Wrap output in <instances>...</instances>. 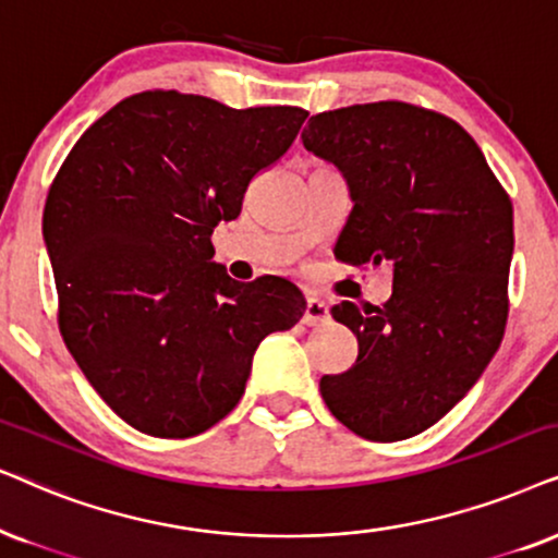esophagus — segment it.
Returning <instances> with one entry per match:
<instances>
[{"label":"esophagus","mask_w":558,"mask_h":558,"mask_svg":"<svg viewBox=\"0 0 558 558\" xmlns=\"http://www.w3.org/2000/svg\"><path fill=\"white\" fill-rule=\"evenodd\" d=\"M329 319V308L327 303L322 299H306V312H303V324H308V327H316V324H324Z\"/></svg>","instance_id":"1"}]
</instances>
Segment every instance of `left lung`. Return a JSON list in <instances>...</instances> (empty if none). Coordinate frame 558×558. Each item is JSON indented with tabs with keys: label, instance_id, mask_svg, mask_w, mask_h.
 <instances>
[{
	"label": "left lung",
	"instance_id": "left-lung-1",
	"mask_svg": "<svg viewBox=\"0 0 558 558\" xmlns=\"http://www.w3.org/2000/svg\"><path fill=\"white\" fill-rule=\"evenodd\" d=\"M301 138L350 185L335 255L393 270L384 306H331L357 337V361L322 376L319 391L355 435L407 440L466 397L502 342L512 203L476 141L417 105L319 112Z\"/></svg>",
	"mask_w": 558,
	"mask_h": 558
}]
</instances>
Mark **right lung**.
Listing matches in <instances>:
<instances>
[{"label":"right lung","mask_w":558,"mask_h":558,"mask_svg":"<svg viewBox=\"0 0 558 558\" xmlns=\"http://www.w3.org/2000/svg\"><path fill=\"white\" fill-rule=\"evenodd\" d=\"M306 116L141 92L92 123L56 174L44 242L61 337L92 389L138 433L214 427L242 399L259 342L306 312L291 280L239 283L210 244Z\"/></svg>","instance_id":"obj_1"}]
</instances>
